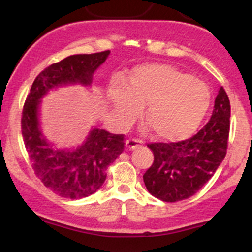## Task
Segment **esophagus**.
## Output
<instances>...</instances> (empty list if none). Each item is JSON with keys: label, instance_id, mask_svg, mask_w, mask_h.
I'll return each mask as SVG.
<instances>
[{"label": "esophagus", "instance_id": "1", "mask_svg": "<svg viewBox=\"0 0 252 252\" xmlns=\"http://www.w3.org/2000/svg\"><path fill=\"white\" fill-rule=\"evenodd\" d=\"M126 144L129 149H136L137 147H140L142 144V141L137 140V138H128L126 141Z\"/></svg>", "mask_w": 252, "mask_h": 252}]
</instances>
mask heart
I'll return each mask as SVG.
<instances>
[{
	"mask_svg": "<svg viewBox=\"0 0 252 252\" xmlns=\"http://www.w3.org/2000/svg\"><path fill=\"white\" fill-rule=\"evenodd\" d=\"M110 100L123 122L135 120L141 104H147L146 120L156 135L178 141L195 131L210 106L207 85L190 74L162 63L137 66L128 78V86L116 84Z\"/></svg>",
	"mask_w": 252,
	"mask_h": 252,
	"instance_id": "1",
	"label": "heart"
}]
</instances>
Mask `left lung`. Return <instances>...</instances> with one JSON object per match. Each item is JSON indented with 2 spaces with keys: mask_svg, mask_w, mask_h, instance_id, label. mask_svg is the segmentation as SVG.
I'll return each instance as SVG.
<instances>
[{
  "mask_svg": "<svg viewBox=\"0 0 252 252\" xmlns=\"http://www.w3.org/2000/svg\"><path fill=\"white\" fill-rule=\"evenodd\" d=\"M230 115V100L221 86L211 120L194 136L179 142L149 143L154 162L143 174V181L150 194L167 202L194 195L226 155Z\"/></svg>",
  "mask_w": 252,
  "mask_h": 252,
  "instance_id": "obj_1",
  "label": "left lung"
}]
</instances>
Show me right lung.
I'll use <instances>...</instances> for the list:
<instances>
[{
  "mask_svg": "<svg viewBox=\"0 0 252 252\" xmlns=\"http://www.w3.org/2000/svg\"><path fill=\"white\" fill-rule=\"evenodd\" d=\"M109 54L110 51L74 54L52 63L37 74L26 98L21 131L32 167L42 184L63 198H85L102 186L108 167L124 150V135L94 128L77 149H54L40 130V99L58 86L90 85L94 71Z\"/></svg>",
  "mask_w": 252,
  "mask_h": 252,
  "instance_id": "1",
  "label": "right lung"
}]
</instances>
